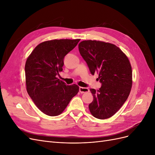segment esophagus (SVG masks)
I'll use <instances>...</instances> for the list:
<instances>
[{"label":"esophagus","mask_w":155,"mask_h":155,"mask_svg":"<svg viewBox=\"0 0 155 155\" xmlns=\"http://www.w3.org/2000/svg\"><path fill=\"white\" fill-rule=\"evenodd\" d=\"M88 91H89V89H88V88H86V87H79V92H80L81 94L88 92Z\"/></svg>","instance_id":"obj_1"}]
</instances>
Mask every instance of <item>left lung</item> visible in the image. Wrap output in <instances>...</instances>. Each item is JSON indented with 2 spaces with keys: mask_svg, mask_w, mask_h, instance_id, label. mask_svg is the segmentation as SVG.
Here are the masks:
<instances>
[{
  "mask_svg": "<svg viewBox=\"0 0 155 155\" xmlns=\"http://www.w3.org/2000/svg\"><path fill=\"white\" fill-rule=\"evenodd\" d=\"M79 51L91 73L99 74V90L91 88L93 101L88 108L96 118H109L124 105L133 84L132 67L127 55L118 46L100 41H83Z\"/></svg>",
  "mask_w": 155,
  "mask_h": 155,
  "instance_id": "1",
  "label": "left lung"
}]
</instances>
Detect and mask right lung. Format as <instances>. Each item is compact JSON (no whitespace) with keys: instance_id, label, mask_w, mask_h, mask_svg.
<instances>
[{"instance_id":"right-lung-1","label":"right lung","mask_w":155,"mask_h":155,"mask_svg":"<svg viewBox=\"0 0 155 155\" xmlns=\"http://www.w3.org/2000/svg\"><path fill=\"white\" fill-rule=\"evenodd\" d=\"M78 39H54L37 45L25 64L26 91L44 114L55 116L66 109L79 87L67 85L57 78L63 70L64 56L76 47Z\"/></svg>"}]
</instances>
